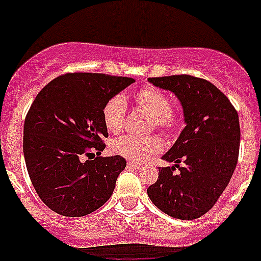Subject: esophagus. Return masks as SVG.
I'll use <instances>...</instances> for the list:
<instances>
[{
	"mask_svg": "<svg viewBox=\"0 0 261 261\" xmlns=\"http://www.w3.org/2000/svg\"><path fill=\"white\" fill-rule=\"evenodd\" d=\"M128 166H130V167L140 168V167H141V163H138V162H133V161H129V162H128Z\"/></svg>",
	"mask_w": 261,
	"mask_h": 261,
	"instance_id": "1",
	"label": "esophagus"
}]
</instances>
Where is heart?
<instances>
[{
  "label": "heart",
  "mask_w": 261,
  "mask_h": 261,
  "mask_svg": "<svg viewBox=\"0 0 261 261\" xmlns=\"http://www.w3.org/2000/svg\"><path fill=\"white\" fill-rule=\"evenodd\" d=\"M136 105L140 110L150 117L149 128H155L166 136H171L180 129L181 115L179 111L170 106V98L158 87H141L135 95ZM126 116V102L123 95H115L106 102L103 107V121L106 128L112 133L123 129ZM163 144L155 136L149 137H133L121 136L115 138L111 144V150L136 162H145L159 151H162Z\"/></svg>",
  "instance_id": "b5f03b06"
}]
</instances>
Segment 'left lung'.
Masks as SVG:
<instances>
[{
    "label": "left lung",
    "instance_id": "left-lung-1",
    "mask_svg": "<svg viewBox=\"0 0 261 261\" xmlns=\"http://www.w3.org/2000/svg\"><path fill=\"white\" fill-rule=\"evenodd\" d=\"M180 100L186 128L162 159L158 180L147 188L156 208L179 220H196L213 208L232 176L239 155L238 112L218 87L188 74L149 78ZM178 168V172L174 170Z\"/></svg>",
    "mask_w": 261,
    "mask_h": 261
}]
</instances>
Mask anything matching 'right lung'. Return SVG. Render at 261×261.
<instances>
[{
  "label": "right lung",
  "mask_w": 261,
  "mask_h": 261,
  "mask_svg": "<svg viewBox=\"0 0 261 261\" xmlns=\"http://www.w3.org/2000/svg\"><path fill=\"white\" fill-rule=\"evenodd\" d=\"M133 82L102 73H68L36 95L24 120L23 154L32 186L50 211L82 217L111 197L126 161L99 156L108 137L103 107Z\"/></svg>",
  "instance_id": "1"
}]
</instances>
